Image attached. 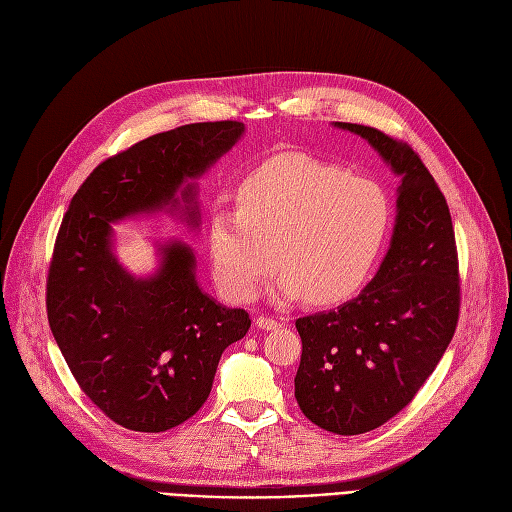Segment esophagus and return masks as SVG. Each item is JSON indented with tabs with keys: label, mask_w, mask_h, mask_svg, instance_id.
Returning <instances> with one entry per match:
<instances>
[{
	"label": "esophagus",
	"mask_w": 512,
	"mask_h": 512,
	"mask_svg": "<svg viewBox=\"0 0 512 512\" xmlns=\"http://www.w3.org/2000/svg\"><path fill=\"white\" fill-rule=\"evenodd\" d=\"M256 326H258L260 330H275V328H279L281 324H279L277 320H273V317L260 315V317H256Z\"/></svg>",
	"instance_id": "34e87169"
}]
</instances>
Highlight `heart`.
I'll list each match as a JSON object with an SVG mask.
<instances>
[{"instance_id":"obj_1","label":"heart","mask_w":512,"mask_h":512,"mask_svg":"<svg viewBox=\"0 0 512 512\" xmlns=\"http://www.w3.org/2000/svg\"><path fill=\"white\" fill-rule=\"evenodd\" d=\"M392 228L387 192L307 156L284 154L239 184L237 207L211 220V264L233 301H250L273 267L277 301L337 303L373 271Z\"/></svg>"}]
</instances>
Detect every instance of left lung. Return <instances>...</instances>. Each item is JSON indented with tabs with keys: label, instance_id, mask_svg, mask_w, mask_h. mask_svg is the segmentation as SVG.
<instances>
[{
	"label": "left lung",
	"instance_id": "1",
	"mask_svg": "<svg viewBox=\"0 0 512 512\" xmlns=\"http://www.w3.org/2000/svg\"><path fill=\"white\" fill-rule=\"evenodd\" d=\"M362 137L400 178L396 220L375 277L337 309L298 317V407L322 430L354 436L400 413L443 358L460 313L447 201L419 156L385 133L332 122Z\"/></svg>",
	"mask_w": 512,
	"mask_h": 512
}]
</instances>
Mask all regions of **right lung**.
Wrapping results in <instances>:
<instances>
[{"instance_id": "add662e5", "label": "right lung", "mask_w": 512, "mask_h": 512, "mask_svg": "<svg viewBox=\"0 0 512 512\" xmlns=\"http://www.w3.org/2000/svg\"><path fill=\"white\" fill-rule=\"evenodd\" d=\"M243 133V122L224 120L152 135L103 161L69 201L48 273V324L82 392L122 428L165 432L195 415L222 351L252 320L201 290L182 239L154 241L156 269L131 273L116 256L114 224L169 214L197 231L199 180Z\"/></svg>"}]
</instances>
